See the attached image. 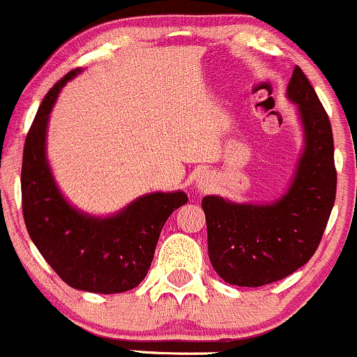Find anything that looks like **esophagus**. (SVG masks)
<instances>
[{"label":"esophagus","instance_id":"esophagus-1","mask_svg":"<svg viewBox=\"0 0 357 357\" xmlns=\"http://www.w3.org/2000/svg\"><path fill=\"white\" fill-rule=\"evenodd\" d=\"M196 185H197V189L206 190L213 185V178H211V175H208V174H201L196 180Z\"/></svg>","mask_w":357,"mask_h":357}]
</instances>
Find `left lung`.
Masks as SVG:
<instances>
[{
	"label": "left lung",
	"instance_id": "obj_1",
	"mask_svg": "<svg viewBox=\"0 0 357 357\" xmlns=\"http://www.w3.org/2000/svg\"><path fill=\"white\" fill-rule=\"evenodd\" d=\"M287 95L298 105L303 151L294 180L269 204L204 196L208 255L229 284L257 288L290 276L319 246L337 194L333 133L312 84L297 66Z\"/></svg>",
	"mask_w": 357,
	"mask_h": 357
}]
</instances>
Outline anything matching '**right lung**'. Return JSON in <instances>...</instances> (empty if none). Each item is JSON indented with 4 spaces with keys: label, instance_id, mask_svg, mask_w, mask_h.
<instances>
[{
    "label": "right lung",
    "instance_id": "1",
    "mask_svg": "<svg viewBox=\"0 0 357 357\" xmlns=\"http://www.w3.org/2000/svg\"><path fill=\"white\" fill-rule=\"evenodd\" d=\"M81 69L70 70L41 102L22 156V211L27 232L60 280L91 294H123L139 287L153 262L161 229L187 194L151 192L111 217L70 206L47 160L48 118L60 90Z\"/></svg>",
    "mask_w": 357,
    "mask_h": 357
}]
</instances>
